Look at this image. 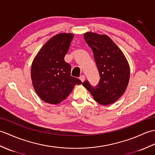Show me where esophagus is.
Wrapping results in <instances>:
<instances>
[{
    "label": "esophagus",
    "instance_id": "obj_1",
    "mask_svg": "<svg viewBox=\"0 0 155 155\" xmlns=\"http://www.w3.org/2000/svg\"><path fill=\"white\" fill-rule=\"evenodd\" d=\"M80 80L81 81V82L82 83H83V82L84 81V80H85V77H84V75H82L81 77H80Z\"/></svg>",
    "mask_w": 155,
    "mask_h": 155
}]
</instances>
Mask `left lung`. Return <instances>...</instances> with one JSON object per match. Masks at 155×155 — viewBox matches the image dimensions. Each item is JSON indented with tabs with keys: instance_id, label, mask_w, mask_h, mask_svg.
I'll return each instance as SVG.
<instances>
[{
	"instance_id": "1",
	"label": "left lung",
	"mask_w": 155,
	"mask_h": 155,
	"mask_svg": "<svg viewBox=\"0 0 155 155\" xmlns=\"http://www.w3.org/2000/svg\"><path fill=\"white\" fill-rule=\"evenodd\" d=\"M83 36L93 52L101 78L96 87H92L87 81L83 85L98 103L113 104L127 88L130 78L128 62L123 52L107 35L87 32Z\"/></svg>"
}]
</instances>
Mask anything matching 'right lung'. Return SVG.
Instances as JSON below:
<instances>
[{
  "instance_id": "add662e5",
  "label": "right lung",
  "mask_w": 155,
  "mask_h": 155,
  "mask_svg": "<svg viewBox=\"0 0 155 155\" xmlns=\"http://www.w3.org/2000/svg\"><path fill=\"white\" fill-rule=\"evenodd\" d=\"M73 37L71 33L54 35L42 46L32 61V85L38 96L45 103H61L76 84L82 83L71 76V67L64 59Z\"/></svg>"
}]
</instances>
